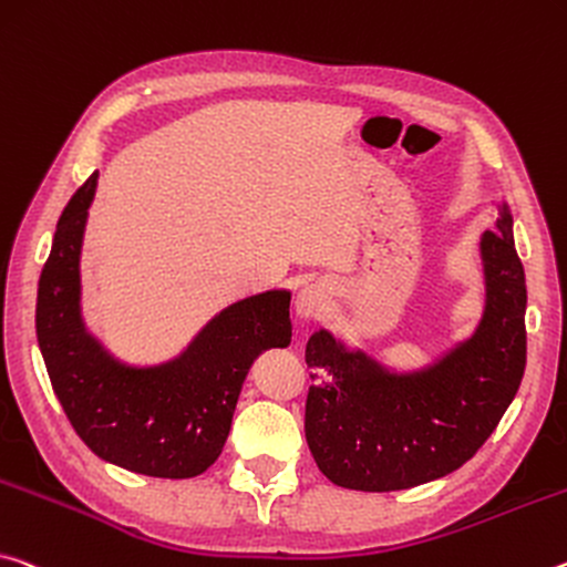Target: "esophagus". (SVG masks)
Masks as SVG:
<instances>
[{"label":"esophagus","mask_w":567,"mask_h":567,"mask_svg":"<svg viewBox=\"0 0 567 567\" xmlns=\"http://www.w3.org/2000/svg\"><path fill=\"white\" fill-rule=\"evenodd\" d=\"M326 302H328V287L316 282V285L302 287L295 308H298L300 318H316V316H320V310L326 308Z\"/></svg>","instance_id":"1"}]
</instances>
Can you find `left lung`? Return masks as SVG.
Wrapping results in <instances>:
<instances>
[{
    "label": "left lung",
    "mask_w": 567,
    "mask_h": 567,
    "mask_svg": "<svg viewBox=\"0 0 567 567\" xmlns=\"http://www.w3.org/2000/svg\"><path fill=\"white\" fill-rule=\"evenodd\" d=\"M482 257L480 330L426 373L393 379L365 355L343 353L326 330L308 340L305 436L332 484L393 492L446 477L497 429L527 361V287L509 214L482 235Z\"/></svg>",
    "instance_id": "1"
}]
</instances>
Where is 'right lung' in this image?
Instances as JSON below:
<instances>
[{"instance_id": "obj_1", "label": "right lung", "mask_w": 567, "mask_h": 567, "mask_svg": "<svg viewBox=\"0 0 567 567\" xmlns=\"http://www.w3.org/2000/svg\"><path fill=\"white\" fill-rule=\"evenodd\" d=\"M95 182L97 174L68 202L40 275L34 322L52 391L101 460L148 477H196L221 454L251 361L290 343V292L235 302L166 365L115 363L78 312L80 241Z\"/></svg>"}]
</instances>
